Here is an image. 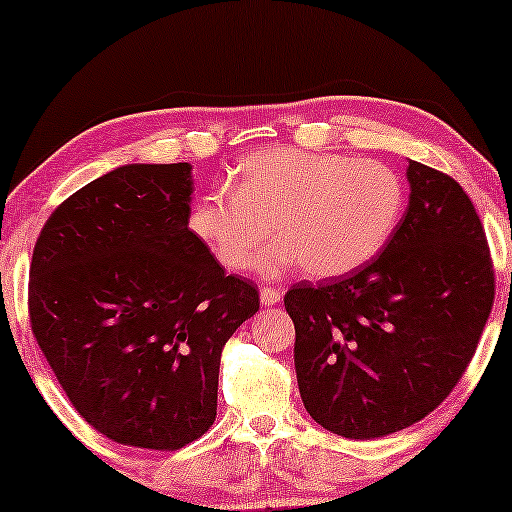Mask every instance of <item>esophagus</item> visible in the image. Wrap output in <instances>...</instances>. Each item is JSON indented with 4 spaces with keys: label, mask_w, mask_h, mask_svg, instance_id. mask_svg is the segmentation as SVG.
Returning a JSON list of instances; mask_svg holds the SVG:
<instances>
[{
    "label": "esophagus",
    "mask_w": 512,
    "mask_h": 512,
    "mask_svg": "<svg viewBox=\"0 0 512 512\" xmlns=\"http://www.w3.org/2000/svg\"><path fill=\"white\" fill-rule=\"evenodd\" d=\"M259 299H262V306H276L280 304V299H283V292L276 290V287H262Z\"/></svg>",
    "instance_id": "34e87169"
}]
</instances>
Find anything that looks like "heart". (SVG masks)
<instances>
[{
    "label": "heart",
    "mask_w": 512,
    "mask_h": 512,
    "mask_svg": "<svg viewBox=\"0 0 512 512\" xmlns=\"http://www.w3.org/2000/svg\"><path fill=\"white\" fill-rule=\"evenodd\" d=\"M403 181L376 160H352L304 148H266L248 155L232 190L201 197L190 229L225 269L239 271L269 241H283L257 259L264 276L304 264L313 276H341L369 262L390 239L403 211Z\"/></svg>",
    "instance_id": "b5f03b06"
}]
</instances>
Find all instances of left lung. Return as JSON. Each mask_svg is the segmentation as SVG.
I'll list each match as a JSON object with an SVG mask.
<instances>
[{
  "mask_svg": "<svg viewBox=\"0 0 512 512\" xmlns=\"http://www.w3.org/2000/svg\"><path fill=\"white\" fill-rule=\"evenodd\" d=\"M408 208L383 253L285 294L304 406L369 441L420 422L464 376L494 304L485 229L455 178L408 162Z\"/></svg>",
  "mask_w": 512,
  "mask_h": 512,
  "instance_id": "8db88e82",
  "label": "left lung"
}]
</instances>
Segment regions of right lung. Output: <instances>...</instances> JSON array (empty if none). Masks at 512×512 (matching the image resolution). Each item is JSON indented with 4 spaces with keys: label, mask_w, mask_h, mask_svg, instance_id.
I'll use <instances>...</instances> for the list:
<instances>
[{
    "label": "right lung",
    "mask_w": 512,
    "mask_h": 512,
    "mask_svg": "<svg viewBox=\"0 0 512 512\" xmlns=\"http://www.w3.org/2000/svg\"><path fill=\"white\" fill-rule=\"evenodd\" d=\"M192 167L127 164L64 199L30 266V322L74 408L99 434L178 450L218 413L222 348L259 311L187 227Z\"/></svg>",
    "instance_id": "1"
}]
</instances>
